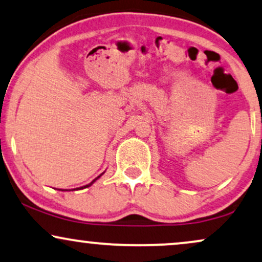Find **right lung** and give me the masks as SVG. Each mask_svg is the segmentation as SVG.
<instances>
[{
	"mask_svg": "<svg viewBox=\"0 0 262 262\" xmlns=\"http://www.w3.org/2000/svg\"><path fill=\"white\" fill-rule=\"evenodd\" d=\"M104 173H105V171H104ZM104 173H101L100 175H99V177H98V178H95V179H94V180H93L91 184L85 185V186H82V187H77V188H74V190H82V188H85V187H89V186H92V185H93V184H94V183H95V181H97V180H98V179H99V178H100V177H101V175H102V174H104ZM74 190H70V191H74ZM60 191H68V190H60Z\"/></svg>",
	"mask_w": 262,
	"mask_h": 262,
	"instance_id": "right-lung-1",
	"label": "right lung"
}]
</instances>
